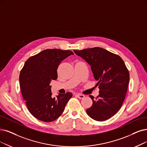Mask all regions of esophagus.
I'll use <instances>...</instances> for the list:
<instances>
[{
    "instance_id": "1",
    "label": "esophagus",
    "mask_w": 147,
    "mask_h": 147,
    "mask_svg": "<svg viewBox=\"0 0 147 147\" xmlns=\"http://www.w3.org/2000/svg\"><path fill=\"white\" fill-rule=\"evenodd\" d=\"M76 96H77L79 99H83L85 97V96L84 95H82V94H80V93L77 94V95Z\"/></svg>"
}]
</instances>
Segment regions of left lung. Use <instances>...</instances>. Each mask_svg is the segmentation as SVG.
Masks as SVG:
<instances>
[{"instance_id": "obj_1", "label": "left lung", "mask_w": 147, "mask_h": 147, "mask_svg": "<svg viewBox=\"0 0 147 147\" xmlns=\"http://www.w3.org/2000/svg\"><path fill=\"white\" fill-rule=\"evenodd\" d=\"M77 55L89 63L95 79L98 82L99 95L86 110L87 114L97 121H104L114 116L121 109L126 96L130 74L122 58L103 48L95 47L74 50Z\"/></svg>"}]
</instances>
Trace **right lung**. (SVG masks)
Listing matches in <instances>:
<instances>
[{"label":"right lung","mask_w":147,"mask_h":147,"mask_svg":"<svg viewBox=\"0 0 147 147\" xmlns=\"http://www.w3.org/2000/svg\"><path fill=\"white\" fill-rule=\"evenodd\" d=\"M74 53L70 51L48 49L29 58L21 70L19 81L23 98L29 112L37 119L52 122L61 116L72 94L52 96V80L57 78L60 63Z\"/></svg>","instance_id":"1"}]
</instances>
